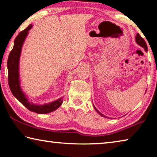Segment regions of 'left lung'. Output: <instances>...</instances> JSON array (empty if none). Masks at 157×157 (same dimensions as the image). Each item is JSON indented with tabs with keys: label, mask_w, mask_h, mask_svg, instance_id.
Listing matches in <instances>:
<instances>
[{
	"label": "left lung",
	"mask_w": 157,
	"mask_h": 157,
	"mask_svg": "<svg viewBox=\"0 0 157 157\" xmlns=\"http://www.w3.org/2000/svg\"><path fill=\"white\" fill-rule=\"evenodd\" d=\"M136 41L137 42L138 44L140 45V46H142V47L144 48L145 50V51H147V44H146L145 41L144 39H143V37L140 36V34H139V33H138V34H136ZM94 108H95V109L96 110L97 112H98V113H99L100 116H103V117H105V118H107V117H106L105 116L102 115V114L99 111L97 110V109L95 108V107H94Z\"/></svg>",
	"instance_id": "1"
}]
</instances>
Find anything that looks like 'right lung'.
<instances>
[{
  "mask_svg": "<svg viewBox=\"0 0 157 157\" xmlns=\"http://www.w3.org/2000/svg\"><path fill=\"white\" fill-rule=\"evenodd\" d=\"M33 25L31 24L25 30L21 31L14 39V44L13 49L10 52L7 59V70H8V83L10 89L12 94L20 102L30 111L38 113H48L56 110L62 105L63 98L54 101L44 105H36L29 102L25 95L23 94L20 87L19 79H18V62L21 55V48L24 42L28 31L30 30Z\"/></svg>",
  "mask_w": 157,
  "mask_h": 157,
  "instance_id": "1",
  "label": "right lung"
}]
</instances>
